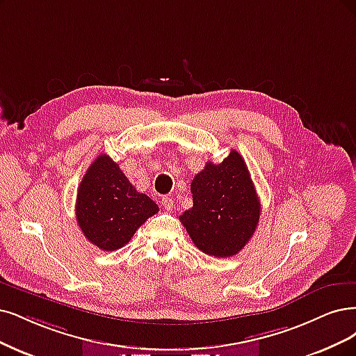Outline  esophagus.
<instances>
[{
	"label": "esophagus",
	"instance_id": "34e87169",
	"mask_svg": "<svg viewBox=\"0 0 356 356\" xmlns=\"http://www.w3.org/2000/svg\"><path fill=\"white\" fill-rule=\"evenodd\" d=\"M161 202H163V207L167 209V211H170L171 208H173V198H170V196H164V198L161 200Z\"/></svg>",
	"mask_w": 356,
	"mask_h": 356
}]
</instances>
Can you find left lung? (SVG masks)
<instances>
[{
	"label": "left lung",
	"instance_id": "1",
	"mask_svg": "<svg viewBox=\"0 0 356 356\" xmlns=\"http://www.w3.org/2000/svg\"><path fill=\"white\" fill-rule=\"evenodd\" d=\"M193 207L179 218L195 246L207 255L229 258L252 238L261 204L242 155L232 149L218 164L207 163L192 180Z\"/></svg>",
	"mask_w": 356,
	"mask_h": 356
}]
</instances>
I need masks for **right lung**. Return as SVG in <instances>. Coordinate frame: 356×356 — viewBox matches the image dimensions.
Listing matches in <instances>:
<instances>
[{
    "instance_id": "right-lung-1",
    "label": "right lung",
    "mask_w": 356,
    "mask_h": 356,
    "mask_svg": "<svg viewBox=\"0 0 356 356\" xmlns=\"http://www.w3.org/2000/svg\"><path fill=\"white\" fill-rule=\"evenodd\" d=\"M158 205L138 192L108 155L92 163L77 189L76 220L85 238L102 251L124 246Z\"/></svg>"
}]
</instances>
